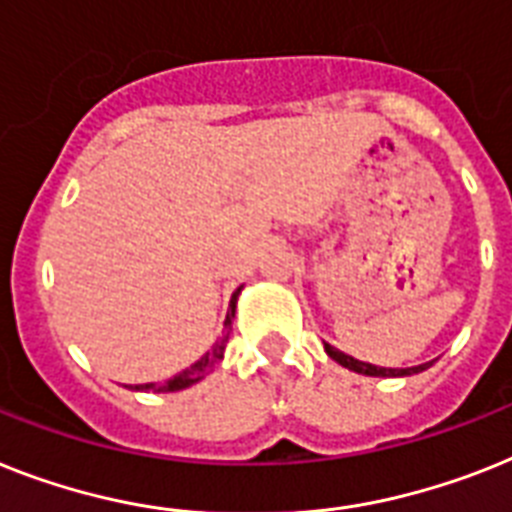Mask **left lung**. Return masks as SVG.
Returning <instances> with one entry per match:
<instances>
[{"instance_id":"8db88e82","label":"left lung","mask_w":512,"mask_h":512,"mask_svg":"<svg viewBox=\"0 0 512 512\" xmlns=\"http://www.w3.org/2000/svg\"><path fill=\"white\" fill-rule=\"evenodd\" d=\"M324 350H327V356L332 358V361H337L340 366H345V369L356 371V374H363V377H413V374H421V371H426L434 363V361L421 363V366H411V369H387V366H374V363H366V361H358V358L353 356H345L342 350L332 348L329 342H324Z\"/></svg>"}]
</instances>
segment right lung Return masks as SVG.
Wrapping results in <instances>:
<instances>
[{
  "mask_svg": "<svg viewBox=\"0 0 512 512\" xmlns=\"http://www.w3.org/2000/svg\"><path fill=\"white\" fill-rule=\"evenodd\" d=\"M243 287H238L235 293H232L230 298V308H227V316H225V335H222V340L214 342V348L209 350V353H204V356L198 358L190 369L180 371L177 377L167 379V382L156 384V382H149V384H135V387H130V390L135 392H146V390H154V392H180L185 390V387H190V384L201 382V379L206 377V374H211L214 371V366H217L222 358H225V345H227V337H230V329H232V319H235V306H238V295Z\"/></svg>",
  "mask_w": 512,
  "mask_h": 512,
  "instance_id": "add662e5",
  "label": "right lung"
}]
</instances>
